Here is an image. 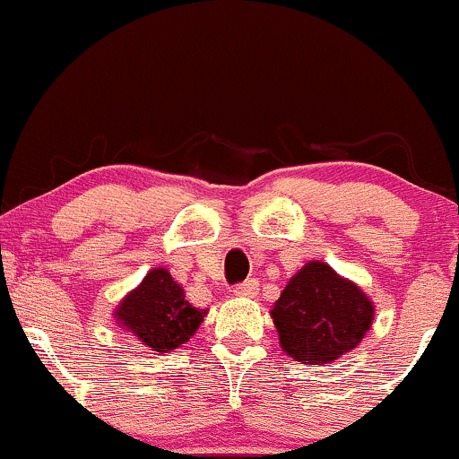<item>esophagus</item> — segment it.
<instances>
[{
	"mask_svg": "<svg viewBox=\"0 0 459 459\" xmlns=\"http://www.w3.org/2000/svg\"><path fill=\"white\" fill-rule=\"evenodd\" d=\"M257 290H260V288H257L255 280L240 281V284L234 286V295H238V297H255Z\"/></svg>",
	"mask_w": 459,
	"mask_h": 459,
	"instance_id": "34e87169",
	"label": "esophagus"
}]
</instances>
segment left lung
Returning a JSON list of instances; mask_svg holds the SVG:
<instances>
[{
  "instance_id": "1",
  "label": "left lung",
  "mask_w": 459,
  "mask_h": 459,
  "mask_svg": "<svg viewBox=\"0 0 459 459\" xmlns=\"http://www.w3.org/2000/svg\"><path fill=\"white\" fill-rule=\"evenodd\" d=\"M281 349L301 364H327L362 341L373 303L325 262H307L273 307Z\"/></svg>"
}]
</instances>
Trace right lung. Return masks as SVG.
I'll return each mask as SVG.
<instances>
[{
	"label": "right lung",
	"instance_id": "right-lung-1",
	"mask_svg": "<svg viewBox=\"0 0 459 459\" xmlns=\"http://www.w3.org/2000/svg\"><path fill=\"white\" fill-rule=\"evenodd\" d=\"M205 312L184 299L182 286L171 273L153 269L143 284L121 301L117 321L141 338L153 351L167 353L178 349L197 332Z\"/></svg>",
	"mask_w": 459,
	"mask_h": 459
}]
</instances>
